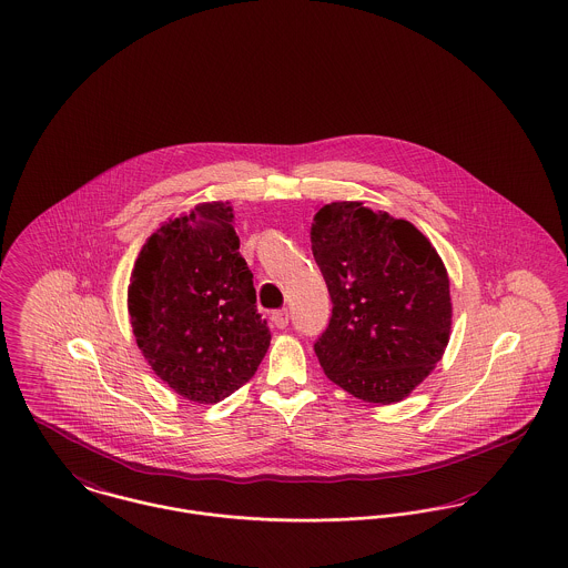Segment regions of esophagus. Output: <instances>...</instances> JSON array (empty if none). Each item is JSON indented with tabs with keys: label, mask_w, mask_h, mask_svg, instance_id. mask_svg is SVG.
Listing matches in <instances>:
<instances>
[{
	"label": "esophagus",
	"mask_w": 568,
	"mask_h": 568,
	"mask_svg": "<svg viewBox=\"0 0 568 568\" xmlns=\"http://www.w3.org/2000/svg\"><path fill=\"white\" fill-rule=\"evenodd\" d=\"M272 324H274L276 328H285V326L290 324V311H287V308L274 311V313H272Z\"/></svg>",
	"instance_id": "obj_1"
}]
</instances>
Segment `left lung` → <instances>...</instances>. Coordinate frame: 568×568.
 Returning a JSON list of instances; mask_svg holds the SVG:
<instances>
[{"mask_svg":"<svg viewBox=\"0 0 568 568\" xmlns=\"http://www.w3.org/2000/svg\"><path fill=\"white\" fill-rule=\"evenodd\" d=\"M311 248L333 301L315 342L324 374L363 402L404 399L449 342V278L437 248L408 220L358 201L320 207Z\"/></svg>","mask_w":568,"mask_h":568,"instance_id":"8db88e82","label":"left lung"}]
</instances>
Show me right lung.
<instances>
[{
    "mask_svg": "<svg viewBox=\"0 0 568 568\" xmlns=\"http://www.w3.org/2000/svg\"><path fill=\"white\" fill-rule=\"evenodd\" d=\"M253 272L240 255L229 203H199L144 242L131 270L135 344L181 397L216 404L248 383L267 346Z\"/></svg>",
    "mask_w": 568,
    "mask_h": 568,
    "instance_id": "add662e5",
    "label": "right lung"
}]
</instances>
